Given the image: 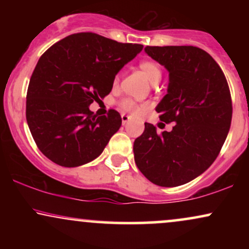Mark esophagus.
Returning <instances> with one entry per match:
<instances>
[{
  "mask_svg": "<svg viewBox=\"0 0 249 249\" xmlns=\"http://www.w3.org/2000/svg\"><path fill=\"white\" fill-rule=\"evenodd\" d=\"M128 121H130V117L126 116V115H122V123H123V125L126 124Z\"/></svg>",
  "mask_w": 249,
  "mask_h": 249,
  "instance_id": "1",
  "label": "esophagus"
}]
</instances>
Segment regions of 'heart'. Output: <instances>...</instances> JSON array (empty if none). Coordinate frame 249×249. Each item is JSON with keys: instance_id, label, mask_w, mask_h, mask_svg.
<instances>
[{"instance_id": "heart-1", "label": "heart", "mask_w": 249, "mask_h": 249, "mask_svg": "<svg viewBox=\"0 0 249 249\" xmlns=\"http://www.w3.org/2000/svg\"><path fill=\"white\" fill-rule=\"evenodd\" d=\"M139 68H141V70L147 76V78L150 79L153 84H156V83L160 81L162 71L158 63L151 61V59H144V61L139 63ZM118 79L119 75H117L115 78V83L118 82ZM121 107L122 110L127 111V112L133 113V115H139V113L144 112V111L146 110L147 104H139V103L134 102L133 99L131 98H124L121 102Z\"/></svg>"}]
</instances>
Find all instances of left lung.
<instances>
[{"mask_svg": "<svg viewBox=\"0 0 249 249\" xmlns=\"http://www.w3.org/2000/svg\"><path fill=\"white\" fill-rule=\"evenodd\" d=\"M145 53L170 75L167 93L157 105L172 131L158 133L145 123L133 142L137 167L153 184L184 185L204 173L221 150L232 122V98L221 68L192 45L146 47Z\"/></svg>", "mask_w": 249, "mask_h": 249, "instance_id": "left-lung-1", "label": "left lung"}]
</instances>
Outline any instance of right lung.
I'll return each mask as SVG.
<instances>
[{
	"label": "right lung",
	"instance_id": "1",
	"mask_svg": "<svg viewBox=\"0 0 249 249\" xmlns=\"http://www.w3.org/2000/svg\"><path fill=\"white\" fill-rule=\"evenodd\" d=\"M142 50V44L78 33L43 53L28 87L25 116L48 159L77 167L103 152L122 117L112 108L107 116L93 115L89 107L111 92L117 72Z\"/></svg>",
	"mask_w": 249,
	"mask_h": 249
}]
</instances>
